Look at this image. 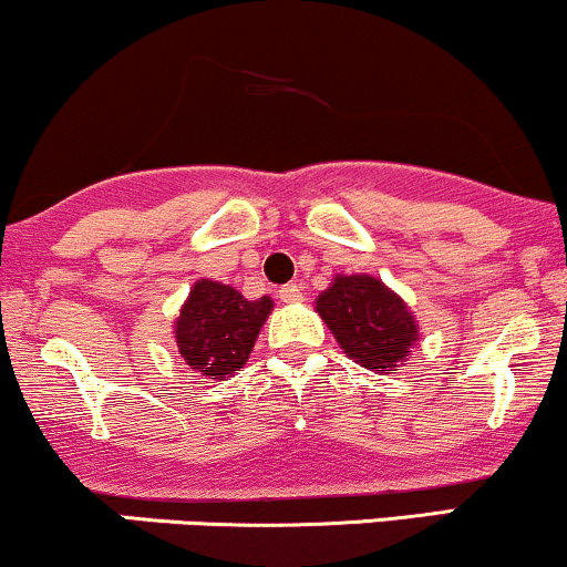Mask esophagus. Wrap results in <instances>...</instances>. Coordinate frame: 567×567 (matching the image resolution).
<instances>
[{"instance_id": "obj_1", "label": "esophagus", "mask_w": 567, "mask_h": 567, "mask_svg": "<svg viewBox=\"0 0 567 567\" xmlns=\"http://www.w3.org/2000/svg\"><path fill=\"white\" fill-rule=\"evenodd\" d=\"M278 297H281V302H300L306 291H302L300 284H286L278 289Z\"/></svg>"}]
</instances>
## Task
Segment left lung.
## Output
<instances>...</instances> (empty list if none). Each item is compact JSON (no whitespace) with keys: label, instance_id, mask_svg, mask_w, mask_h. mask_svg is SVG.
I'll return each mask as SVG.
<instances>
[{"label":"left lung","instance_id":"8db88e82","mask_svg":"<svg viewBox=\"0 0 567 567\" xmlns=\"http://www.w3.org/2000/svg\"><path fill=\"white\" fill-rule=\"evenodd\" d=\"M316 310L346 357L375 373L398 370L419 340L411 310L373 276H334Z\"/></svg>","mask_w":567,"mask_h":567}]
</instances>
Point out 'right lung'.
Wrapping results in <instances>:
<instances>
[{"instance_id":"1","label":"right lung","mask_w":567,"mask_h":567,"mask_svg":"<svg viewBox=\"0 0 567 567\" xmlns=\"http://www.w3.org/2000/svg\"><path fill=\"white\" fill-rule=\"evenodd\" d=\"M272 300H246L227 284L199 278L175 321L181 357L203 379L224 381L248 362Z\"/></svg>"}]
</instances>
